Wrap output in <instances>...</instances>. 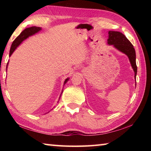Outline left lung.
<instances>
[{
  "instance_id": "8db88e82",
  "label": "left lung",
  "mask_w": 151,
  "mask_h": 151,
  "mask_svg": "<svg viewBox=\"0 0 151 151\" xmlns=\"http://www.w3.org/2000/svg\"><path fill=\"white\" fill-rule=\"evenodd\" d=\"M107 44L112 45L117 50L126 55L129 58L132 68L134 72V77L136 79L137 73V66L136 64V52L131 42L127 38L118 31H109V38Z\"/></svg>"
}]
</instances>
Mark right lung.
Wrapping results in <instances>:
<instances>
[{"label": "right lung", "instance_id": "obj_1", "mask_svg": "<svg viewBox=\"0 0 151 151\" xmlns=\"http://www.w3.org/2000/svg\"><path fill=\"white\" fill-rule=\"evenodd\" d=\"M41 29H42L40 27H31L27 28V29H24L23 31L20 33V34L16 38V39L14 40L13 42H12L11 47V50H10L9 57H11L12 53H13V52L15 50V49H16V48L19 47L20 44H21V42L23 41V40L27 39L29 37H30V36H32L33 35L36 34V33L39 32L40 30H41ZM8 64H9V63H7V65H6V70H7V67H8ZM68 80H69V78H67L65 79V82H64V85H65V84L67 83ZM63 91H62V92H61L59 99L61 96V94H63Z\"/></svg>", "mask_w": 151, "mask_h": 151}]
</instances>
